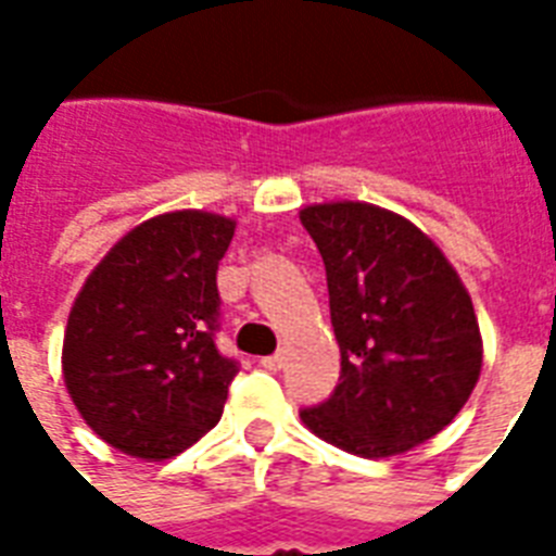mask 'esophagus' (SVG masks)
I'll list each match as a JSON object with an SVG mask.
<instances>
[{
    "label": "esophagus",
    "instance_id": "34e87169",
    "mask_svg": "<svg viewBox=\"0 0 556 556\" xmlns=\"http://www.w3.org/2000/svg\"><path fill=\"white\" fill-rule=\"evenodd\" d=\"M260 364L265 366V369L277 371V369H282V364H286V357H282V355H268V357H262Z\"/></svg>",
    "mask_w": 556,
    "mask_h": 556
}]
</instances>
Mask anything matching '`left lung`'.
<instances>
[{
  "label": "left lung",
  "mask_w": 556,
  "mask_h": 556,
  "mask_svg": "<svg viewBox=\"0 0 556 556\" xmlns=\"http://www.w3.org/2000/svg\"><path fill=\"white\" fill-rule=\"evenodd\" d=\"M329 279L340 383L300 418L361 458L401 456L447 427L482 371V331L441 248L369 201L300 210Z\"/></svg>",
  "instance_id": "1"
}]
</instances>
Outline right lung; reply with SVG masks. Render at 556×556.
Segmentation results:
<instances>
[{
    "label": "right lung",
    "mask_w": 556,
    "mask_h": 556,
    "mask_svg": "<svg viewBox=\"0 0 556 556\" xmlns=\"http://www.w3.org/2000/svg\"><path fill=\"white\" fill-rule=\"evenodd\" d=\"M236 218L169 210L135 225L74 296L63 380L109 447L143 462L178 456L222 418L236 364L218 355V260Z\"/></svg>",
    "instance_id": "1"
}]
</instances>
